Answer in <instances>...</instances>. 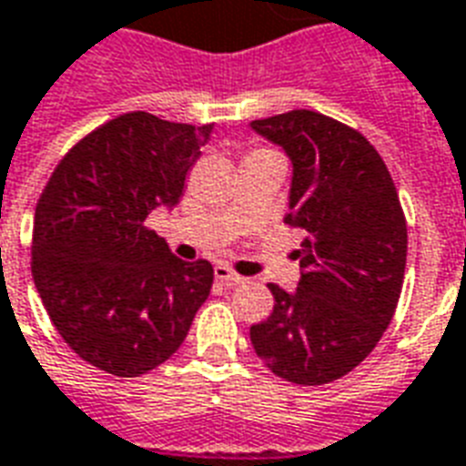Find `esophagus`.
Masks as SVG:
<instances>
[{
  "label": "esophagus",
  "instance_id": "1",
  "mask_svg": "<svg viewBox=\"0 0 466 466\" xmlns=\"http://www.w3.org/2000/svg\"><path fill=\"white\" fill-rule=\"evenodd\" d=\"M215 279L222 280V283H229V286H239V283H244V276H239V273H234L229 266H215Z\"/></svg>",
  "mask_w": 466,
  "mask_h": 466
}]
</instances>
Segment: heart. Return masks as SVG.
<instances>
[{"mask_svg":"<svg viewBox=\"0 0 466 466\" xmlns=\"http://www.w3.org/2000/svg\"><path fill=\"white\" fill-rule=\"evenodd\" d=\"M254 154H258V151H254Z\"/></svg>","mask_w":466,"mask_h":466,"instance_id":"1","label":"heart"}]
</instances>
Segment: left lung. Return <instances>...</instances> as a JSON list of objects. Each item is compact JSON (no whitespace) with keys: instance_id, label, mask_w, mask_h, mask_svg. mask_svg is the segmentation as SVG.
<instances>
[{"instance_id":"8db88e82","label":"left lung","mask_w":466,"mask_h":466,"mask_svg":"<svg viewBox=\"0 0 466 466\" xmlns=\"http://www.w3.org/2000/svg\"><path fill=\"white\" fill-rule=\"evenodd\" d=\"M251 129L290 158L286 222L305 234L298 289L268 286L276 303L251 325V344L286 381H337L371 354L399 305L408 251L399 193L367 138L319 112L293 109Z\"/></svg>"}]
</instances>
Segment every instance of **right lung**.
I'll use <instances>...</instances> for the list:
<instances>
[{
	"instance_id": "add662e5",
	"label": "right lung",
	"mask_w": 466,
	"mask_h": 466,
	"mask_svg": "<svg viewBox=\"0 0 466 466\" xmlns=\"http://www.w3.org/2000/svg\"><path fill=\"white\" fill-rule=\"evenodd\" d=\"M212 124L129 112L76 144L53 170L34 218L31 271L58 335L115 376L173 357L208 300L209 261L173 257L144 222L176 208Z\"/></svg>"
}]
</instances>
